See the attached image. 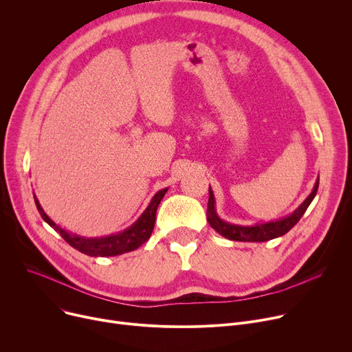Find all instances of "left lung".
<instances>
[{
  "label": "left lung",
  "instance_id": "1",
  "mask_svg": "<svg viewBox=\"0 0 352 352\" xmlns=\"http://www.w3.org/2000/svg\"><path fill=\"white\" fill-rule=\"evenodd\" d=\"M318 190V182H316L313 192L306 198L294 212L283 219H277L274 222L261 223L254 226H242V225H233L222 221L214 208V199L210 197V188H209V201H208V210H206V218L210 225L214 228L219 235H222L226 239L230 241H238V242H266L278 236H283L287 233L306 212L309 205L314 199Z\"/></svg>",
  "mask_w": 352,
  "mask_h": 352
}]
</instances>
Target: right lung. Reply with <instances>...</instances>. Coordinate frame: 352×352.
<instances>
[{
	"label": "right lung",
	"mask_w": 352,
	"mask_h": 352,
	"mask_svg": "<svg viewBox=\"0 0 352 352\" xmlns=\"http://www.w3.org/2000/svg\"><path fill=\"white\" fill-rule=\"evenodd\" d=\"M164 194H157L147 209L142 214L130 228H127L123 232L114 233V235L102 236V238H82L70 233L65 229H62L59 225H56L54 221L50 219V217L45 214V210L38 204V210L41 217L48 222L56 232L60 233V236L72 248L78 249L79 252L87 254V256H117L123 254L131 250H135L137 248L142 246L144 242L148 241L151 236V232L154 229L155 223V212L157 208L162 199Z\"/></svg>",
	"instance_id": "1"
}]
</instances>
